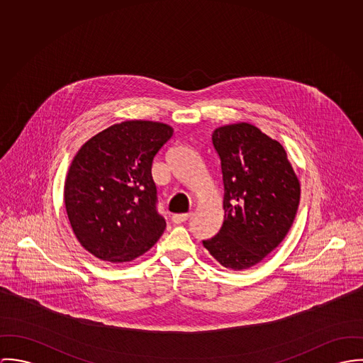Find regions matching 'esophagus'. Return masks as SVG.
<instances>
[{"instance_id": "esophagus-1", "label": "esophagus", "mask_w": 363, "mask_h": 363, "mask_svg": "<svg viewBox=\"0 0 363 363\" xmlns=\"http://www.w3.org/2000/svg\"><path fill=\"white\" fill-rule=\"evenodd\" d=\"M191 214L192 213H182V214H174L172 216V221L175 223V224H181V223H184V221H186L189 217H191Z\"/></svg>"}]
</instances>
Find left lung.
Returning a JSON list of instances; mask_svg holds the SVG:
<instances>
[{
    "label": "left lung",
    "mask_w": 363,
    "mask_h": 363,
    "mask_svg": "<svg viewBox=\"0 0 363 363\" xmlns=\"http://www.w3.org/2000/svg\"><path fill=\"white\" fill-rule=\"evenodd\" d=\"M221 162L224 223L203 246L225 269L260 263L288 234L301 185L281 145L259 128L240 122L211 136Z\"/></svg>",
    "instance_id": "left-lung-1"
}]
</instances>
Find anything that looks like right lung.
<instances>
[{"label":"right lung","instance_id":"add662e5","mask_svg":"<svg viewBox=\"0 0 363 363\" xmlns=\"http://www.w3.org/2000/svg\"><path fill=\"white\" fill-rule=\"evenodd\" d=\"M172 133L162 122H121L89 139L74 157L65 208L78 241L96 257L130 262L162 237L152 164Z\"/></svg>","mask_w":363,"mask_h":363}]
</instances>
